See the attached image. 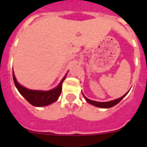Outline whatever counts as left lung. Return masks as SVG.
<instances>
[{
    "label": "left lung",
    "instance_id": "1",
    "mask_svg": "<svg viewBox=\"0 0 147 147\" xmlns=\"http://www.w3.org/2000/svg\"><path fill=\"white\" fill-rule=\"evenodd\" d=\"M128 92H127V93H126L125 94H124L123 96L121 97V98H117V99L112 100V101H110V102H96V101H93V100L89 99V98H87L86 96H85L83 93H82V95H83V96L85 97V100L87 101V102L89 104H90V105H93V106H96V107H101V108H110V107H113V106H115V105H117V104L120 102L121 100L123 99V98H124V97L127 96V94L128 93Z\"/></svg>",
    "mask_w": 147,
    "mask_h": 147
}]
</instances>
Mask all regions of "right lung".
Instances as JSON below:
<instances>
[{
  "mask_svg": "<svg viewBox=\"0 0 147 147\" xmlns=\"http://www.w3.org/2000/svg\"><path fill=\"white\" fill-rule=\"evenodd\" d=\"M67 72L62 78L59 85L56 88L50 90H31L28 88L22 86L17 81L16 77L14 74V71H12L13 80L15 82V87L18 90V91L23 96L27 102L35 107H44L48 106L51 104L57 102L58 98L59 97L62 91V82L65 80Z\"/></svg>",
  "mask_w": 147,
  "mask_h": 147,
  "instance_id": "right-lung-1",
  "label": "right lung"
}]
</instances>
